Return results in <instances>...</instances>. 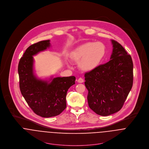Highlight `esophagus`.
I'll list each match as a JSON object with an SVG mask.
<instances>
[{"mask_svg": "<svg viewBox=\"0 0 149 149\" xmlns=\"http://www.w3.org/2000/svg\"><path fill=\"white\" fill-rule=\"evenodd\" d=\"M77 82H78V83H83V82H84V79L80 77V78H79V79H78Z\"/></svg>", "mask_w": 149, "mask_h": 149, "instance_id": "esophagus-1", "label": "esophagus"}]
</instances>
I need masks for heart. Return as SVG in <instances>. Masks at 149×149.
<instances>
[{
    "mask_svg": "<svg viewBox=\"0 0 149 149\" xmlns=\"http://www.w3.org/2000/svg\"><path fill=\"white\" fill-rule=\"evenodd\" d=\"M106 47L101 42H86L76 47L69 54L74 62H79V67L84 72L96 69L103 59Z\"/></svg>",
    "mask_w": 149,
    "mask_h": 149,
    "instance_id": "1",
    "label": "heart"
}]
</instances>
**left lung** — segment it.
<instances>
[{"instance_id": "obj_1", "label": "left lung", "mask_w": 149, "mask_h": 149, "mask_svg": "<svg viewBox=\"0 0 149 149\" xmlns=\"http://www.w3.org/2000/svg\"><path fill=\"white\" fill-rule=\"evenodd\" d=\"M110 60L86 73L85 85L89 108L101 116L119 111L133 84V63L130 55L116 41Z\"/></svg>"}]
</instances>
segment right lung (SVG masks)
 <instances>
[{
  "mask_svg": "<svg viewBox=\"0 0 149 149\" xmlns=\"http://www.w3.org/2000/svg\"><path fill=\"white\" fill-rule=\"evenodd\" d=\"M50 46V40L30 46L20 59L18 68L22 95L34 112L43 118L55 116L64 111L66 107L67 91L76 80L74 76L51 77L49 81L36 76L33 56Z\"/></svg>",
  "mask_w": 149,
  "mask_h": 149,
  "instance_id": "1",
  "label": "right lung"
}]
</instances>
